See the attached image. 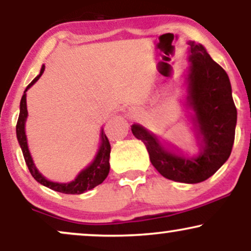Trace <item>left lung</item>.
I'll return each instance as SVG.
<instances>
[{
  "mask_svg": "<svg viewBox=\"0 0 251 251\" xmlns=\"http://www.w3.org/2000/svg\"><path fill=\"white\" fill-rule=\"evenodd\" d=\"M189 102L195 111L203 151L196 158L180 157L160 145L153 134L140 125L132 133L145 144L152 165L163 177L195 184L208 179L226 162L235 140L237 109L232 100L226 72L211 59L201 45L190 42Z\"/></svg>",
  "mask_w": 251,
  "mask_h": 251,
  "instance_id": "1",
  "label": "left lung"
}]
</instances>
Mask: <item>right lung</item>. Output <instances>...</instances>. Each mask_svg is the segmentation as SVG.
<instances>
[{
    "label": "right lung",
    "instance_id": "right-lung-1",
    "mask_svg": "<svg viewBox=\"0 0 251 251\" xmlns=\"http://www.w3.org/2000/svg\"><path fill=\"white\" fill-rule=\"evenodd\" d=\"M43 71H45V66H42L41 71H40V74L37 75L35 79L31 81L29 85L25 88L24 96H22L21 102H20V116L19 119H17L16 124V135L17 140H19L20 146H21L22 153H24L25 164H27L28 169H29V172L31 176L34 177V179L39 181L42 185L47 186L54 191L62 192V194H68V195H80L83 194L87 190H91L96 188L97 185L101 184L103 180L106 179V177L108 176L109 172V153H111V145H109L108 138L106 137V134L101 132V146H100L99 152H98L96 159L94 162L86 168L83 171L80 172L77 175V177L71 183L66 184H60V183H54V181H50L46 179L43 176L37 171L35 165H34L33 159H31L29 150H28L27 145V138H25V119H27L28 112H27V101H25V92L27 89L30 87L31 85H34L39 77L42 75Z\"/></svg>",
    "mask_w": 251,
    "mask_h": 251
}]
</instances>
